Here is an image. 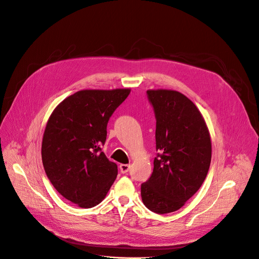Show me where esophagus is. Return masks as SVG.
Returning a JSON list of instances; mask_svg holds the SVG:
<instances>
[{
	"mask_svg": "<svg viewBox=\"0 0 259 259\" xmlns=\"http://www.w3.org/2000/svg\"><path fill=\"white\" fill-rule=\"evenodd\" d=\"M130 168V164H120L119 165V169H120V173L122 174H126L127 171Z\"/></svg>",
	"mask_w": 259,
	"mask_h": 259,
	"instance_id": "34e87169",
	"label": "esophagus"
}]
</instances>
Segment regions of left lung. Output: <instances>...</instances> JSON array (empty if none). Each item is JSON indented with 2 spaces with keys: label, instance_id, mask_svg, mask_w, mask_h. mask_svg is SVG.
Instances as JSON below:
<instances>
[{
  "label": "left lung",
  "instance_id": "left-lung-1",
  "mask_svg": "<svg viewBox=\"0 0 259 259\" xmlns=\"http://www.w3.org/2000/svg\"><path fill=\"white\" fill-rule=\"evenodd\" d=\"M156 118L157 156L141 194L146 207L159 214L180 209L201 187L211 161V141L194 103L176 91H147Z\"/></svg>",
  "mask_w": 259,
  "mask_h": 259
}]
</instances>
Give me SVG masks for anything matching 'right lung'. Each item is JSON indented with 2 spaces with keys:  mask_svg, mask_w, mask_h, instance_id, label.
Masks as SVG:
<instances>
[{
  "mask_svg": "<svg viewBox=\"0 0 259 259\" xmlns=\"http://www.w3.org/2000/svg\"><path fill=\"white\" fill-rule=\"evenodd\" d=\"M130 90H85L64 99L52 112L44 133L41 158L56 191L82 208L106 197L117 175L101 146L107 124Z\"/></svg>",
  "mask_w": 259,
  "mask_h": 259,
  "instance_id": "add662e5",
  "label": "right lung"
}]
</instances>
